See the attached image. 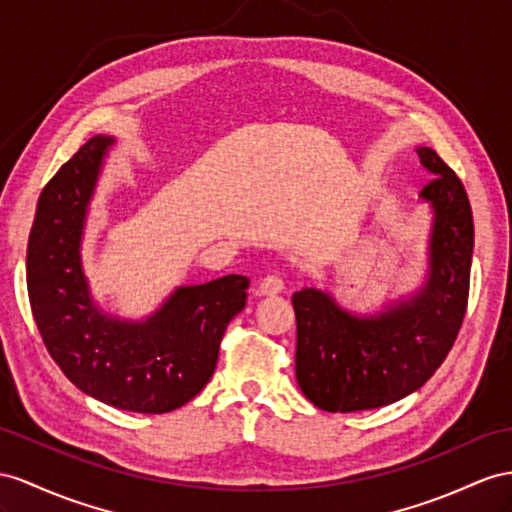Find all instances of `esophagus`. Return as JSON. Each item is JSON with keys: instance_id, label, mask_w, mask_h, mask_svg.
<instances>
[{"instance_id": "esophagus-1", "label": "esophagus", "mask_w": 512, "mask_h": 512, "mask_svg": "<svg viewBox=\"0 0 512 512\" xmlns=\"http://www.w3.org/2000/svg\"><path fill=\"white\" fill-rule=\"evenodd\" d=\"M285 290V283L281 277H277V274H268V277L261 279L259 283V294L261 296H277Z\"/></svg>"}]
</instances>
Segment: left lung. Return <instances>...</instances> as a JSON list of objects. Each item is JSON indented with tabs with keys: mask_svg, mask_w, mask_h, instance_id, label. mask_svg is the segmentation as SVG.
I'll return each instance as SVG.
<instances>
[{
	"mask_svg": "<svg viewBox=\"0 0 512 512\" xmlns=\"http://www.w3.org/2000/svg\"><path fill=\"white\" fill-rule=\"evenodd\" d=\"M432 177L419 192L435 212L424 287L378 316H352L320 290L292 296L296 381L329 413L378 409L422 387L448 357L467 311L474 216L463 181L437 151L417 149Z\"/></svg>",
	"mask_w": 512,
	"mask_h": 512,
	"instance_id": "obj_1",
	"label": "left lung"
}]
</instances>
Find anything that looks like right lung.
I'll return each instance as SVG.
<instances>
[{
    "label": "right lung",
    "instance_id": "right-lung-1",
    "mask_svg": "<svg viewBox=\"0 0 512 512\" xmlns=\"http://www.w3.org/2000/svg\"><path fill=\"white\" fill-rule=\"evenodd\" d=\"M114 140L90 138L45 186L30 231L28 296L51 359L88 396L123 411L168 413L214 374L220 339L246 305L248 279L177 287L151 318L106 316L88 294L80 244L90 196Z\"/></svg>",
    "mask_w": 512,
    "mask_h": 512
}]
</instances>
